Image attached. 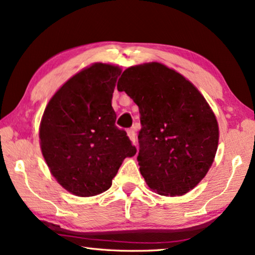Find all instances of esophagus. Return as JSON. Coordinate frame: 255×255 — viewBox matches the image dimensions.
Masks as SVG:
<instances>
[{"mask_svg": "<svg viewBox=\"0 0 255 255\" xmlns=\"http://www.w3.org/2000/svg\"><path fill=\"white\" fill-rule=\"evenodd\" d=\"M128 138L131 139L132 142H135V132H134L133 128H128Z\"/></svg>", "mask_w": 255, "mask_h": 255, "instance_id": "1", "label": "esophagus"}]
</instances>
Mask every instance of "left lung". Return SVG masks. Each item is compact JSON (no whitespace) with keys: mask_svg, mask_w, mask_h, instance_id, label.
<instances>
[{"mask_svg":"<svg viewBox=\"0 0 255 255\" xmlns=\"http://www.w3.org/2000/svg\"><path fill=\"white\" fill-rule=\"evenodd\" d=\"M117 89L139 108L138 162L152 190L180 196L208 173L218 146V124L193 83L158 62L125 69Z\"/></svg>","mask_w":255,"mask_h":255,"instance_id":"obj_1","label":"left lung"}]
</instances>
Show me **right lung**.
<instances>
[{
    "label": "right lung",
    "mask_w": 255,
    "mask_h": 255,
    "mask_svg": "<svg viewBox=\"0 0 255 255\" xmlns=\"http://www.w3.org/2000/svg\"><path fill=\"white\" fill-rule=\"evenodd\" d=\"M121 69L94 64L69 79L48 102L40 123L43 155L59 183L78 196L109 189L125 158L137 153L115 124L113 93Z\"/></svg>",
    "instance_id": "right-lung-1"
}]
</instances>
